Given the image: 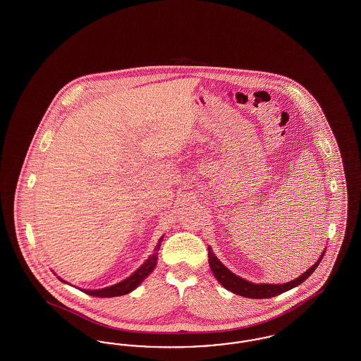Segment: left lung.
I'll use <instances>...</instances> for the list:
<instances>
[{
  "instance_id": "8db88e82",
  "label": "left lung",
  "mask_w": 361,
  "mask_h": 361,
  "mask_svg": "<svg viewBox=\"0 0 361 361\" xmlns=\"http://www.w3.org/2000/svg\"><path fill=\"white\" fill-rule=\"evenodd\" d=\"M324 255H325V250H324V253H322L319 259L305 274H302L299 277H296L295 280L284 283V284H255V283H250V281L242 279L240 276L234 275L212 253L211 247H208V262H209V268H211L212 274L215 275L216 280L224 286L226 290H228L233 293H237L240 296H245V298L267 299V298H274L276 295H280L283 292L288 291L293 287L302 284L317 269V267L319 265Z\"/></svg>"
}]
</instances>
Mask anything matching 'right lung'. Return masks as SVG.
Wrapping results in <instances>:
<instances>
[{
    "label": "right lung",
    "mask_w": 361,
    "mask_h": 361,
    "mask_svg": "<svg viewBox=\"0 0 361 361\" xmlns=\"http://www.w3.org/2000/svg\"><path fill=\"white\" fill-rule=\"evenodd\" d=\"M164 235L159 238L157 246H155L154 253L147 258L137 271L127 277L126 280H123L121 283L115 284V286H111V287H105V288H100V290H81L82 292H85L87 295H93V296H99V298H112V296H121V295H126L128 292L134 291L137 288V286L150 275L153 271H154L155 264H157V259H158V250L161 247V242H162ZM61 281L66 283L65 280H62L61 277H58Z\"/></svg>",
    "instance_id": "obj_1"
}]
</instances>
